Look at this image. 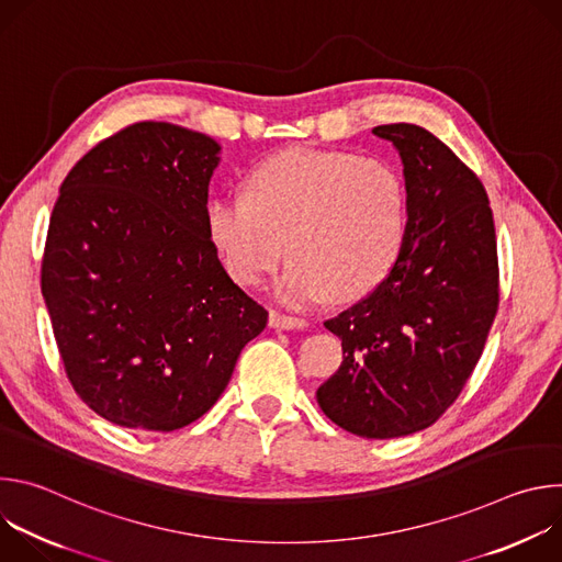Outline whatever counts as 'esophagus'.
I'll use <instances>...</instances> for the list:
<instances>
[{"mask_svg": "<svg viewBox=\"0 0 562 562\" xmlns=\"http://www.w3.org/2000/svg\"><path fill=\"white\" fill-rule=\"evenodd\" d=\"M269 325L273 329H304L308 323L304 317H297V315H286V313H280V311H271Z\"/></svg>", "mask_w": 562, "mask_h": 562, "instance_id": "obj_1", "label": "esophagus"}]
</instances>
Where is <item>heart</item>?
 I'll return each mask as SVG.
<instances>
[{
  "label": "heart",
  "instance_id": "1",
  "mask_svg": "<svg viewBox=\"0 0 562 562\" xmlns=\"http://www.w3.org/2000/svg\"><path fill=\"white\" fill-rule=\"evenodd\" d=\"M211 243L243 286H258L286 256L276 284L291 306L369 293L391 269L407 228V189L378 157L289 148L260 162L247 193L209 202Z\"/></svg>",
  "mask_w": 562,
  "mask_h": 562
}]
</instances>
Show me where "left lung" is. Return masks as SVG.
<instances>
[{
  "instance_id": "8db88e82",
  "label": "left lung",
  "mask_w": 562,
  "mask_h": 562,
  "mask_svg": "<svg viewBox=\"0 0 562 562\" xmlns=\"http://www.w3.org/2000/svg\"><path fill=\"white\" fill-rule=\"evenodd\" d=\"M405 167L407 228L389 276L327 319L340 369L319 409L349 434L400 438L434 425L483 356L498 313V249L487 191L462 159L416 124L375 126Z\"/></svg>"
}]
</instances>
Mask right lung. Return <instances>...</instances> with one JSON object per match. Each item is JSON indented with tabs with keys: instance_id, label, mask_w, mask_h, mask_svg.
<instances>
[{
	"instance_id": "1",
	"label": "right lung",
	"mask_w": 562,
	"mask_h": 562,
	"mask_svg": "<svg viewBox=\"0 0 562 562\" xmlns=\"http://www.w3.org/2000/svg\"><path fill=\"white\" fill-rule=\"evenodd\" d=\"M217 153L204 133L135 122L59 187L42 293L75 393L113 425H191L267 327V308L228 278L209 235Z\"/></svg>"
}]
</instances>
